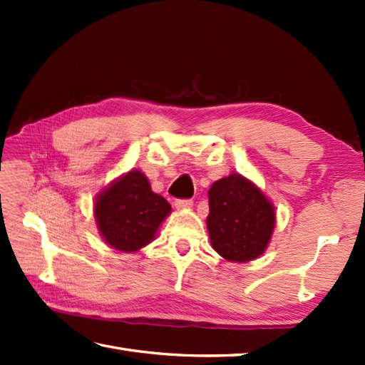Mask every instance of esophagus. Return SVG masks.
I'll return each instance as SVG.
<instances>
[{"mask_svg":"<svg viewBox=\"0 0 365 365\" xmlns=\"http://www.w3.org/2000/svg\"><path fill=\"white\" fill-rule=\"evenodd\" d=\"M174 205L177 210H187V208L192 207V200L191 199H177Z\"/></svg>","mask_w":365,"mask_h":365,"instance_id":"1","label":"esophagus"}]
</instances>
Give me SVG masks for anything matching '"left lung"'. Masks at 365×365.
Listing matches in <instances>:
<instances>
[{"mask_svg":"<svg viewBox=\"0 0 365 365\" xmlns=\"http://www.w3.org/2000/svg\"><path fill=\"white\" fill-rule=\"evenodd\" d=\"M207 229L213 250L230 262H250L265 252L276 224L274 205L240 174L216 180L208 190Z\"/></svg>","mask_w":365,"mask_h":365,"instance_id":"1","label":"left lung"}]
</instances>
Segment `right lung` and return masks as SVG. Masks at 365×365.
<instances>
[{
    "mask_svg": "<svg viewBox=\"0 0 365 365\" xmlns=\"http://www.w3.org/2000/svg\"><path fill=\"white\" fill-rule=\"evenodd\" d=\"M169 213L168 200L152 191L147 177L138 169L113 180L94 204L100 237L122 252H135L149 245Z\"/></svg>",
    "mask_w": 365,
    "mask_h": 365,
    "instance_id": "obj_1",
    "label": "right lung"
}]
</instances>
